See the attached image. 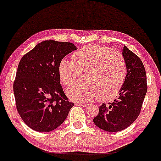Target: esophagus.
Masks as SVG:
<instances>
[{
    "instance_id": "esophagus-1",
    "label": "esophagus",
    "mask_w": 161,
    "mask_h": 161,
    "mask_svg": "<svg viewBox=\"0 0 161 161\" xmlns=\"http://www.w3.org/2000/svg\"><path fill=\"white\" fill-rule=\"evenodd\" d=\"M77 105H80L82 106H88V103H76Z\"/></svg>"
}]
</instances>
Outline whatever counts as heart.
<instances>
[{"instance_id":"b5f03b06","label":"heart","mask_w":161,"mask_h":161,"mask_svg":"<svg viewBox=\"0 0 161 161\" xmlns=\"http://www.w3.org/2000/svg\"><path fill=\"white\" fill-rule=\"evenodd\" d=\"M71 59L64 58L59 63L61 83L69 86L80 78V73L84 80L68 90L72 99L86 101L97 97L100 101H107L121 89L126 66L118 52L108 47L86 45L73 53Z\"/></svg>"}]
</instances>
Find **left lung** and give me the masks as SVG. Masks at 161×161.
<instances>
[{
  "instance_id": "1",
  "label": "left lung",
  "mask_w": 161,
  "mask_h": 161,
  "mask_svg": "<svg viewBox=\"0 0 161 161\" xmlns=\"http://www.w3.org/2000/svg\"><path fill=\"white\" fill-rule=\"evenodd\" d=\"M127 74L119 96L108 105L100 106L99 113L93 119L95 124L107 131H119L130 126L141 112L147 92L145 67L138 56L126 46L123 49Z\"/></svg>"
}]
</instances>
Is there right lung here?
I'll list each match as a JSON object with an SVG mask.
<instances>
[{
    "label": "right lung",
    "mask_w": 161,
    "mask_h": 161,
    "mask_svg": "<svg viewBox=\"0 0 161 161\" xmlns=\"http://www.w3.org/2000/svg\"><path fill=\"white\" fill-rule=\"evenodd\" d=\"M75 49L69 42L44 41L19 62L13 83L16 108L25 124L35 131L54 130L74 106L60 85L58 65Z\"/></svg>",
    "instance_id": "add662e5"
}]
</instances>
